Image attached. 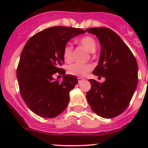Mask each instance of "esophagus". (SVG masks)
<instances>
[{
	"label": "esophagus",
	"mask_w": 148,
	"mask_h": 148,
	"mask_svg": "<svg viewBox=\"0 0 148 148\" xmlns=\"http://www.w3.org/2000/svg\"><path fill=\"white\" fill-rule=\"evenodd\" d=\"M84 80L83 78H82V77H78V82H82Z\"/></svg>",
	"instance_id": "1"
}]
</instances>
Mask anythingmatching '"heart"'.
<instances>
[{
    "instance_id": "heart-1",
    "label": "heart",
    "mask_w": 148,
    "mask_h": 148,
    "mask_svg": "<svg viewBox=\"0 0 148 148\" xmlns=\"http://www.w3.org/2000/svg\"><path fill=\"white\" fill-rule=\"evenodd\" d=\"M78 43L90 53H94L97 49V42L92 36H84L78 40ZM73 47L70 44H67L63 50V56L66 62H70L72 59ZM91 69L90 66L82 64L74 63L68 66V73L74 76H84Z\"/></svg>"
}]
</instances>
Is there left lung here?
<instances>
[{
  "mask_svg": "<svg viewBox=\"0 0 148 148\" xmlns=\"http://www.w3.org/2000/svg\"><path fill=\"white\" fill-rule=\"evenodd\" d=\"M86 32L97 37L101 53L92 74L105 78L99 83L89 79L91 89L86 93L92 111L103 118L122 114L129 105L138 82V66L135 56L122 38L105 27L90 28Z\"/></svg>",
  "mask_w": 148,
  "mask_h": 148,
  "instance_id": "left-lung-1",
  "label": "left lung"
}]
</instances>
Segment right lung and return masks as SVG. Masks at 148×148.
Instances as JSON below:
<instances>
[{"mask_svg": "<svg viewBox=\"0 0 148 148\" xmlns=\"http://www.w3.org/2000/svg\"><path fill=\"white\" fill-rule=\"evenodd\" d=\"M85 32L80 28L54 26L37 33L26 42L16 75L23 101L37 115L53 118L66 108L69 92L78 80L60 68L64 63L63 50L71 38ZM56 72L64 74L61 83L53 78Z\"/></svg>", "mask_w": 148, "mask_h": 148, "instance_id": "right-lung-1", "label": "right lung"}]
</instances>
